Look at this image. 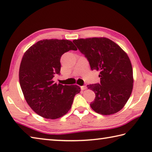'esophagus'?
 Wrapping results in <instances>:
<instances>
[{
    "instance_id": "1",
    "label": "esophagus",
    "mask_w": 152,
    "mask_h": 152,
    "mask_svg": "<svg viewBox=\"0 0 152 152\" xmlns=\"http://www.w3.org/2000/svg\"><path fill=\"white\" fill-rule=\"evenodd\" d=\"M86 88H87V87L86 86H81V90H86Z\"/></svg>"
}]
</instances>
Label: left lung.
Instances as JSON below:
<instances>
[{
	"label": "left lung",
	"mask_w": 152,
	"mask_h": 152,
	"mask_svg": "<svg viewBox=\"0 0 152 152\" xmlns=\"http://www.w3.org/2000/svg\"><path fill=\"white\" fill-rule=\"evenodd\" d=\"M73 42L87 58L91 70L100 72V84L87 86L96 94L92 109L105 115L119 112L133 90V69L128 54L105 37L80 38Z\"/></svg>",
	"instance_id": "8db88e82"
}]
</instances>
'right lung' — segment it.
<instances>
[{"mask_svg":"<svg viewBox=\"0 0 152 152\" xmlns=\"http://www.w3.org/2000/svg\"><path fill=\"white\" fill-rule=\"evenodd\" d=\"M70 50H77L68 40H40L24 52L19 69V82L27 104L38 115L54 120L70 110L74 98L80 92L77 85L55 83L60 74V58Z\"/></svg>","mask_w":152,"mask_h":152,"instance_id":"add662e5","label":"right lung"}]
</instances>
